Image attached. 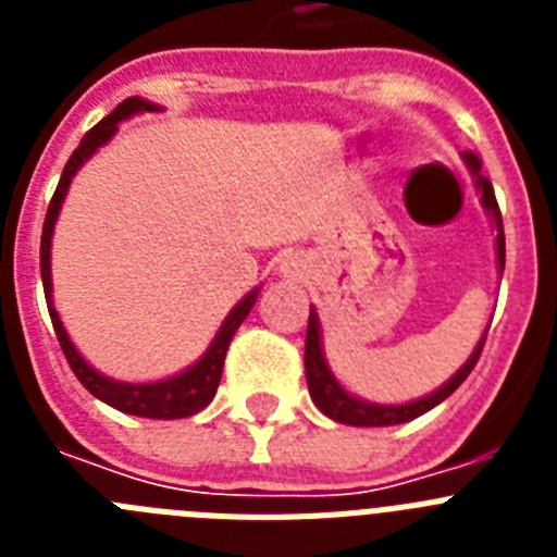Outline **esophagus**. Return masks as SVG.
I'll use <instances>...</instances> for the list:
<instances>
[{"label":"esophagus","mask_w":557,"mask_h":557,"mask_svg":"<svg viewBox=\"0 0 557 557\" xmlns=\"http://www.w3.org/2000/svg\"><path fill=\"white\" fill-rule=\"evenodd\" d=\"M304 259H298V256H284L282 262H278V270H282L284 275H304Z\"/></svg>","instance_id":"esophagus-1"}]
</instances>
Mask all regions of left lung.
I'll return each instance as SVG.
<instances>
[{"mask_svg":"<svg viewBox=\"0 0 557 557\" xmlns=\"http://www.w3.org/2000/svg\"><path fill=\"white\" fill-rule=\"evenodd\" d=\"M462 161L469 166V172L474 175V186L480 191V203L488 214L491 225H494L496 234V268L505 270V228H502V214L499 206H496V195L491 181L482 175V164L474 152H462ZM488 334V329H485ZM485 334L480 337V343L474 346L471 357L462 362L460 371L437 387V391L426 393V396L416 398V401H407V405H376V401H366V398L354 396L346 387L339 385L337 376L332 373L326 362V354H323V337H321V321H318V312L314 307L309 309V326H307V346H304V368H307V385L309 396H312L314 407L329 416L332 421H339V424L348 426H393V424H405V421H412V418L424 416L432 407H437L444 398H449L457 387L466 382L471 371H474L476 359L482 354V343H485Z\"/></svg>","mask_w":557,"mask_h":557,"instance_id":"obj_1","label":"left lung"}]
</instances>
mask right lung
<instances>
[{"instance_id":"add662e5","label":"right lung","mask_w":557,"mask_h":557,"mask_svg":"<svg viewBox=\"0 0 557 557\" xmlns=\"http://www.w3.org/2000/svg\"><path fill=\"white\" fill-rule=\"evenodd\" d=\"M161 111V106L150 100H141V97H127L125 102L113 108L106 120L97 122L91 131L86 133L77 145V150L69 156L66 166L61 172V181H58V189L49 200L47 220H44L41 231V282H44V295H47V307L49 318H52V326H55L58 343H61L63 354H66L69 366L75 371V376L81 379V385L86 387L91 396H97L100 401L111 405L113 410L127 412V416H139V418H164V421H172V418H186L195 416V412L203 410L209 405L214 393H218L220 376H223V362L225 351L231 346V337L236 334V329L243 326V321L248 318V312L253 309L256 298H259V289L253 287L243 301L236 304L228 314H225L223 326L218 329L214 339L209 343V348L203 351V357L195 362V366L184 368L175 376L159 379V382H120V379H111L106 373H100L97 368H91L83 359V354L77 351L75 343L69 339L66 329L61 323V314H58L55 301H52V268H49V250H52V231H55L58 214H61V206L66 200V191L72 178L77 175L83 164H86L102 145L113 139V133L120 131V122L131 120L136 113H150Z\"/></svg>"}]
</instances>
